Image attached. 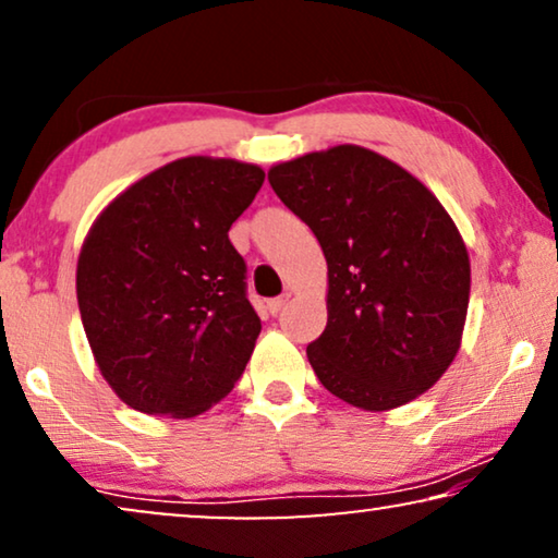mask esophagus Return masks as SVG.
I'll use <instances>...</instances> for the list:
<instances>
[{
    "label": "esophagus",
    "mask_w": 558,
    "mask_h": 558,
    "mask_svg": "<svg viewBox=\"0 0 558 558\" xmlns=\"http://www.w3.org/2000/svg\"><path fill=\"white\" fill-rule=\"evenodd\" d=\"M287 302H289V294L277 296V300H269V304H266V307H269L271 315H279V312L287 307Z\"/></svg>",
    "instance_id": "esophagus-1"
}]
</instances>
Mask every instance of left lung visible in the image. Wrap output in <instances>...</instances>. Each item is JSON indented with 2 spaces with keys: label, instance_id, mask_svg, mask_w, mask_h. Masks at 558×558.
<instances>
[{
  "label": "left lung",
  "instance_id": "8db88e82",
  "mask_svg": "<svg viewBox=\"0 0 558 558\" xmlns=\"http://www.w3.org/2000/svg\"><path fill=\"white\" fill-rule=\"evenodd\" d=\"M269 182L327 262V327L307 345L319 384L363 411L429 391L462 345L470 304L468 246L445 205L357 144L274 165Z\"/></svg>",
  "mask_w": 558,
  "mask_h": 558
}]
</instances>
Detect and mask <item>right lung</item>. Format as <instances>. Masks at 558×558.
Wrapping results in <instances>:
<instances>
[{
  "label": "right lung",
  "mask_w": 558,
  "mask_h": 558,
  "mask_svg": "<svg viewBox=\"0 0 558 558\" xmlns=\"http://www.w3.org/2000/svg\"><path fill=\"white\" fill-rule=\"evenodd\" d=\"M262 185L258 165L182 157L94 220L75 294L98 371L126 407L190 418L233 391L262 319L228 231Z\"/></svg>",
  "instance_id": "right-lung-1"
}]
</instances>
